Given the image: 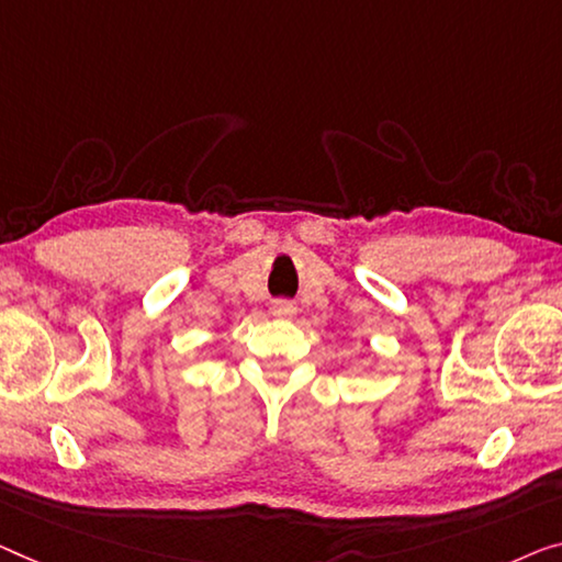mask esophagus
Listing matches in <instances>:
<instances>
[{"instance_id": "esophagus-1", "label": "esophagus", "mask_w": 562, "mask_h": 562, "mask_svg": "<svg viewBox=\"0 0 562 562\" xmlns=\"http://www.w3.org/2000/svg\"><path fill=\"white\" fill-rule=\"evenodd\" d=\"M270 313L274 315V317H292L297 313V307L292 305V303H288V300H278V303H274L272 307H270Z\"/></svg>"}]
</instances>
